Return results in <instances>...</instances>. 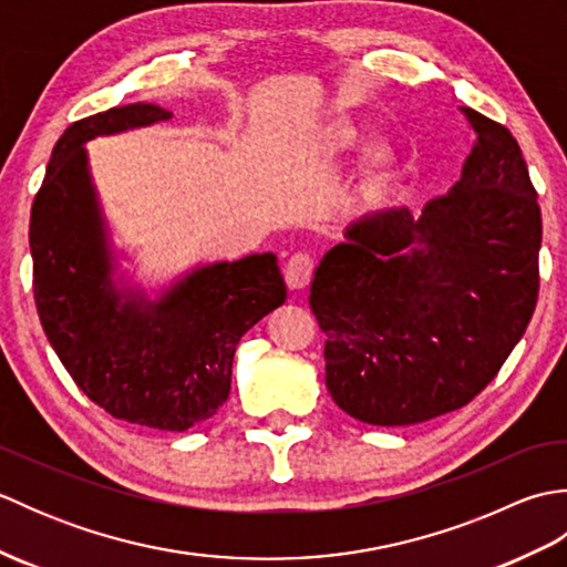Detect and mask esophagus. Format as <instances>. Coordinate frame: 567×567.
Here are the masks:
<instances>
[{"instance_id":"1","label":"esophagus","mask_w":567,"mask_h":567,"mask_svg":"<svg viewBox=\"0 0 567 567\" xmlns=\"http://www.w3.org/2000/svg\"><path fill=\"white\" fill-rule=\"evenodd\" d=\"M311 272H315V258L309 252H295V256L285 265V280L290 290L299 292L311 282Z\"/></svg>"}]
</instances>
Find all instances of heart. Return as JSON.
I'll use <instances>...</instances> for the list:
<instances>
[{"label": "heart", "mask_w": 567, "mask_h": 567, "mask_svg": "<svg viewBox=\"0 0 567 567\" xmlns=\"http://www.w3.org/2000/svg\"><path fill=\"white\" fill-rule=\"evenodd\" d=\"M365 141L363 128H360L353 118L348 116H336L331 122L321 128L319 134V155L327 163H336L351 155L360 148V143ZM363 165L370 175L372 183H388L396 167V153L388 146V143H370L363 153Z\"/></svg>", "instance_id": "1"}]
</instances>
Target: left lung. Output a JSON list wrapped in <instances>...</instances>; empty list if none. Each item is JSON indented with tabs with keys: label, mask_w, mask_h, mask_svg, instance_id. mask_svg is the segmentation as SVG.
<instances>
[{
	"label": "left lung",
	"mask_w": 567,
	"mask_h": 567,
	"mask_svg": "<svg viewBox=\"0 0 567 567\" xmlns=\"http://www.w3.org/2000/svg\"><path fill=\"white\" fill-rule=\"evenodd\" d=\"M473 151L449 195L414 216L363 214L321 258L309 307L327 388L346 414L409 426L495 380L538 297L540 209L519 143L463 106Z\"/></svg>",
	"instance_id": "obj_1"
}]
</instances>
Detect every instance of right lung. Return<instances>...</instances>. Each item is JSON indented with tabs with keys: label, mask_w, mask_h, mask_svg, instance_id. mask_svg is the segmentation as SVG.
Masks as SVG:
<instances>
[{
	"label": "right lung",
	"mask_w": 567,
	"mask_h": 567,
	"mask_svg": "<svg viewBox=\"0 0 567 567\" xmlns=\"http://www.w3.org/2000/svg\"><path fill=\"white\" fill-rule=\"evenodd\" d=\"M167 118L136 102L72 124L33 199L29 246L35 309L78 388L128 424L187 431L228 400L240 336L285 305L287 287L275 252L199 262L158 290L124 268L84 146Z\"/></svg>",
	"instance_id": "1"
}]
</instances>
